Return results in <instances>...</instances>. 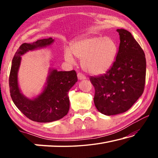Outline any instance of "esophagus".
Returning <instances> with one entry per match:
<instances>
[{"mask_svg":"<svg viewBox=\"0 0 158 158\" xmlns=\"http://www.w3.org/2000/svg\"><path fill=\"white\" fill-rule=\"evenodd\" d=\"M77 77H78V79L79 80H84V79H86V77H85V76L84 75V74H83L81 73H79L78 74H77Z\"/></svg>","mask_w":158,"mask_h":158,"instance_id":"esophagus-1","label":"esophagus"}]
</instances>
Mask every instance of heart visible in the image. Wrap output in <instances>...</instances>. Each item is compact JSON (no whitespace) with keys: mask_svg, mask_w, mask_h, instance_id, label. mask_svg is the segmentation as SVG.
Returning <instances> with one entry per match:
<instances>
[{"mask_svg":"<svg viewBox=\"0 0 158 158\" xmlns=\"http://www.w3.org/2000/svg\"><path fill=\"white\" fill-rule=\"evenodd\" d=\"M117 53V44L112 37L88 36L74 40L72 43L71 51L66 49L64 56L68 63L74 64V55L81 60V66L85 72L100 75L111 68Z\"/></svg>","mask_w":158,"mask_h":158,"instance_id":"1","label":"heart"}]
</instances>
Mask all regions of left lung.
<instances>
[{"instance_id": "left-lung-1", "label": "left lung", "mask_w": 158, "mask_h": 158, "mask_svg": "<svg viewBox=\"0 0 158 158\" xmlns=\"http://www.w3.org/2000/svg\"><path fill=\"white\" fill-rule=\"evenodd\" d=\"M119 49L106 74L90 77L95 88L94 103L100 113L111 116L132 107L142 95L146 82V61L140 45L129 31L117 29Z\"/></svg>"}]
</instances>
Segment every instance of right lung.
<instances>
[{
	"instance_id": "1",
	"label": "right lung",
	"mask_w": 158,
	"mask_h": 158,
	"mask_svg": "<svg viewBox=\"0 0 158 158\" xmlns=\"http://www.w3.org/2000/svg\"><path fill=\"white\" fill-rule=\"evenodd\" d=\"M53 41L49 37L31 44H21L13 58L10 74V92L13 102L28 118L39 123L58 121L66 116L69 109L68 92L78 80L74 70L58 71L52 69L49 73L47 85L40 95L31 100L21 93L17 79L21 56L28 51L49 46Z\"/></svg>"
}]
</instances>
